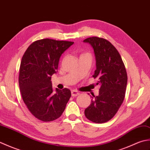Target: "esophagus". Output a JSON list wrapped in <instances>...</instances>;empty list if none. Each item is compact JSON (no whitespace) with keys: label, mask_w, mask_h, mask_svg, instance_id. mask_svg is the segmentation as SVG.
<instances>
[{"label":"esophagus","mask_w":150,"mask_h":150,"mask_svg":"<svg viewBox=\"0 0 150 150\" xmlns=\"http://www.w3.org/2000/svg\"><path fill=\"white\" fill-rule=\"evenodd\" d=\"M79 92H78L77 91H76V90H72L71 91V96L72 97H76V96H77V95H79Z\"/></svg>","instance_id":"obj_1"}]
</instances>
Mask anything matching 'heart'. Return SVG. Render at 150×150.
I'll list each match as a JSON object with an SVG mask.
<instances>
[{"instance_id": "heart-1", "label": "heart", "mask_w": 150, "mask_h": 150, "mask_svg": "<svg viewBox=\"0 0 150 150\" xmlns=\"http://www.w3.org/2000/svg\"><path fill=\"white\" fill-rule=\"evenodd\" d=\"M81 56H88V57H91V55L90 53H84V54H82Z\"/></svg>"}]
</instances>
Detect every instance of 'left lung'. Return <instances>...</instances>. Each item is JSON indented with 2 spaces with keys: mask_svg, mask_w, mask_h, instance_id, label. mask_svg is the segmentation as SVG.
I'll return each instance as SVG.
<instances>
[{
  "mask_svg": "<svg viewBox=\"0 0 150 150\" xmlns=\"http://www.w3.org/2000/svg\"><path fill=\"white\" fill-rule=\"evenodd\" d=\"M83 42L93 49L96 69L93 77L100 86L98 95H93L84 114L92 122L104 123L112 119L123 103L128 82L126 70L119 53L108 40L93 37Z\"/></svg>",
  "mask_w": 150,
  "mask_h": 150,
  "instance_id": "8db88e82",
  "label": "left lung"
}]
</instances>
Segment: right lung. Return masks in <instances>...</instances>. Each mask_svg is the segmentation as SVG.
Segmentation results:
<instances>
[{
  "label": "right lung",
  "instance_id": "obj_1",
  "mask_svg": "<svg viewBox=\"0 0 150 150\" xmlns=\"http://www.w3.org/2000/svg\"><path fill=\"white\" fill-rule=\"evenodd\" d=\"M73 42L45 39L28 47L22 58L18 84L24 103L31 114L44 122L61 116L71 97L68 88L56 89L51 81L57 73L59 59Z\"/></svg>",
  "mask_w": 150,
  "mask_h": 150
}]
</instances>
